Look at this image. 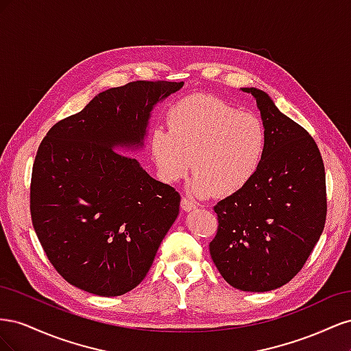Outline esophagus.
Instances as JSON below:
<instances>
[{
    "label": "esophagus",
    "mask_w": 351,
    "mask_h": 351,
    "mask_svg": "<svg viewBox=\"0 0 351 351\" xmlns=\"http://www.w3.org/2000/svg\"><path fill=\"white\" fill-rule=\"evenodd\" d=\"M182 208H183V210H192V209L196 208V205H195V202L192 199L183 196V199H182Z\"/></svg>",
    "instance_id": "1"
}]
</instances>
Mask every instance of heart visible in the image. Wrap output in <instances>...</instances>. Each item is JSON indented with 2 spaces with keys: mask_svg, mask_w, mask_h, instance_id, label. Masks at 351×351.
<instances>
[{
  "mask_svg": "<svg viewBox=\"0 0 351 351\" xmlns=\"http://www.w3.org/2000/svg\"><path fill=\"white\" fill-rule=\"evenodd\" d=\"M267 147V130L258 115L209 95H193L168 112V130L155 129L149 149L164 182L195 173L199 196L239 192L258 171Z\"/></svg>",
  "mask_w": 351,
  "mask_h": 351,
  "instance_id": "obj_1",
  "label": "heart"
}]
</instances>
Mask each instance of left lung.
<instances>
[{"mask_svg": "<svg viewBox=\"0 0 351 351\" xmlns=\"http://www.w3.org/2000/svg\"><path fill=\"white\" fill-rule=\"evenodd\" d=\"M243 92L256 99L267 147L249 183L215 205L218 230L209 252L230 285L263 293L291 281L322 234L325 167L313 137L275 107L268 93Z\"/></svg>", "mask_w": 351, "mask_h": 351, "instance_id": "obj_1", "label": "left lung"}]
</instances>
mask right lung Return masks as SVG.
Returning a JSON list of instances; mask_svg holds the SVG:
<instances>
[{"instance_id":"obj_1","label":"right lung","mask_w":351,"mask_h":351,"mask_svg":"<svg viewBox=\"0 0 351 351\" xmlns=\"http://www.w3.org/2000/svg\"><path fill=\"white\" fill-rule=\"evenodd\" d=\"M183 84L137 80L101 92L40 142L32 224L52 267L77 289L121 295L151 269L180 195L115 149L142 146L154 105Z\"/></svg>"}]
</instances>
